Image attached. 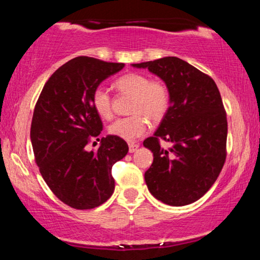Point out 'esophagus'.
Instances as JSON below:
<instances>
[{"instance_id": "1", "label": "esophagus", "mask_w": 260, "mask_h": 260, "mask_svg": "<svg viewBox=\"0 0 260 260\" xmlns=\"http://www.w3.org/2000/svg\"><path fill=\"white\" fill-rule=\"evenodd\" d=\"M138 148L139 145L136 144V143H129V144H128V150H129V153H134Z\"/></svg>"}]
</instances>
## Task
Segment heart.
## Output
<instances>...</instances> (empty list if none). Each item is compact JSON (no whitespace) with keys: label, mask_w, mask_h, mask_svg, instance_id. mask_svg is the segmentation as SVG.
Instances as JSON below:
<instances>
[{"label":"heart","mask_w":260,"mask_h":260,"mask_svg":"<svg viewBox=\"0 0 260 260\" xmlns=\"http://www.w3.org/2000/svg\"><path fill=\"white\" fill-rule=\"evenodd\" d=\"M122 94L132 95L128 117L117 118L109 126V133L127 142L139 138L148 132L150 122L165 117L171 106V91L165 82L150 79L147 74L129 72L118 77L113 83ZM91 105L101 118L112 116V101L104 86H96L91 94Z\"/></svg>","instance_id":"b5f03b06"}]
</instances>
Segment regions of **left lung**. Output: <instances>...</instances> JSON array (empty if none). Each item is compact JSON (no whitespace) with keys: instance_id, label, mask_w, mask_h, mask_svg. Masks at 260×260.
I'll return each mask as SVG.
<instances>
[{"instance_id":"8db88e82","label":"left lung","mask_w":260,"mask_h":260,"mask_svg":"<svg viewBox=\"0 0 260 260\" xmlns=\"http://www.w3.org/2000/svg\"><path fill=\"white\" fill-rule=\"evenodd\" d=\"M148 68L171 91V106L144 147L154 160L145 171L148 189L174 207L202 198L215 183L226 160L228 118L221 95L211 77L178 57L133 64ZM161 140L172 143L169 149Z\"/></svg>"}]
</instances>
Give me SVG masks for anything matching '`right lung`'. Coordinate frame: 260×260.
Returning a JSON list of instances; mask_svg holds the SVG:
<instances>
[{"label": "right lung", "instance_id": "obj_1", "mask_svg": "<svg viewBox=\"0 0 260 260\" xmlns=\"http://www.w3.org/2000/svg\"><path fill=\"white\" fill-rule=\"evenodd\" d=\"M123 67L86 56L71 59L47 79L35 105L30 128L35 162L53 194L73 209L96 208L112 196V166L128 153L127 143L115 136L103 137L98 151L86 150L103 131L92 91Z\"/></svg>", "mask_w": 260, "mask_h": 260}]
</instances>
